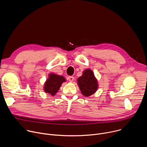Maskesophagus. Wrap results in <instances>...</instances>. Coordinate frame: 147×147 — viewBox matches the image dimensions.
<instances>
[{"mask_svg":"<svg viewBox=\"0 0 147 147\" xmlns=\"http://www.w3.org/2000/svg\"><path fill=\"white\" fill-rule=\"evenodd\" d=\"M74 77H73V76H69V77H68V80H69V81H70V82L73 81H74Z\"/></svg>","mask_w":147,"mask_h":147,"instance_id":"34e87169","label":"esophagus"}]
</instances>
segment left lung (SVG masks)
I'll return each mask as SVG.
<instances>
[{"label":"left lung","mask_w":147,"mask_h":147,"mask_svg":"<svg viewBox=\"0 0 147 147\" xmlns=\"http://www.w3.org/2000/svg\"><path fill=\"white\" fill-rule=\"evenodd\" d=\"M78 85L82 94L85 97L93 94L98 88V83L90 69H86L77 79Z\"/></svg>","instance_id":"8db88e82"}]
</instances>
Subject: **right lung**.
<instances>
[{
	"label": "right lung",
	"instance_id": "add662e5",
	"mask_svg": "<svg viewBox=\"0 0 147 147\" xmlns=\"http://www.w3.org/2000/svg\"><path fill=\"white\" fill-rule=\"evenodd\" d=\"M65 81L66 79L63 76L51 73L49 74L48 78L44 84V92L52 96H54L58 92L62 83Z\"/></svg>",
	"mask_w": 147,
	"mask_h": 147
}]
</instances>
